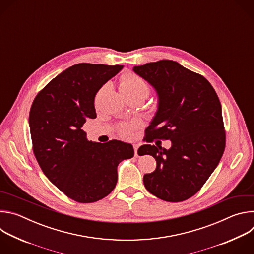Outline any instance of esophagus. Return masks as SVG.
I'll use <instances>...</instances> for the list:
<instances>
[{
    "instance_id": "esophagus-1",
    "label": "esophagus",
    "mask_w": 254,
    "mask_h": 254,
    "mask_svg": "<svg viewBox=\"0 0 254 254\" xmlns=\"http://www.w3.org/2000/svg\"><path fill=\"white\" fill-rule=\"evenodd\" d=\"M137 149H138V144L134 143V144H133V150H134V155H135V157H137Z\"/></svg>"
}]
</instances>
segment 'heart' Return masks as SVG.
Segmentation results:
<instances>
[{"instance_id": "1", "label": "heart", "mask_w": 254, "mask_h": 254, "mask_svg": "<svg viewBox=\"0 0 254 254\" xmlns=\"http://www.w3.org/2000/svg\"><path fill=\"white\" fill-rule=\"evenodd\" d=\"M120 89L125 96H141L143 98H147L151 92L150 84L132 72H127L121 77ZM136 126L134 123L123 125L120 132L123 136H128Z\"/></svg>"}]
</instances>
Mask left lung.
Instances as JSON below:
<instances>
[{"instance_id":"1","label":"left lung","mask_w":254,"mask_h":254,"mask_svg":"<svg viewBox=\"0 0 254 254\" xmlns=\"http://www.w3.org/2000/svg\"><path fill=\"white\" fill-rule=\"evenodd\" d=\"M132 70L159 96L157 114L143 140L172 141L169 150L151 144L139 148L157 161L156 170L143 176L144 187L164 201L187 200L206 183L224 153L220 100L204 76L176 61L150 62Z\"/></svg>"}]
</instances>
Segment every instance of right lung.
Segmentation results:
<instances>
[{"mask_svg": "<svg viewBox=\"0 0 254 254\" xmlns=\"http://www.w3.org/2000/svg\"><path fill=\"white\" fill-rule=\"evenodd\" d=\"M123 65L79 63L64 70L35 97L29 115L33 152L45 176L67 197L96 202L118 182V166L133 157L130 143L88 141L81 129L95 119L94 97Z\"/></svg>", "mask_w": 254, "mask_h": 254, "instance_id": "right-lung-1", "label": "right lung"}]
</instances>
